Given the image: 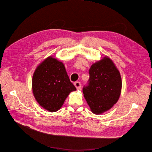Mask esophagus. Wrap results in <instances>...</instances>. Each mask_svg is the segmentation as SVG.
I'll list each match as a JSON object with an SVG mask.
<instances>
[{"mask_svg":"<svg viewBox=\"0 0 152 152\" xmlns=\"http://www.w3.org/2000/svg\"><path fill=\"white\" fill-rule=\"evenodd\" d=\"M74 86H75V87L77 88V89H80V87H81V84L80 82H75L74 83Z\"/></svg>","mask_w":152,"mask_h":152,"instance_id":"obj_1","label":"esophagus"}]
</instances>
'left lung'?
<instances>
[{"label": "left lung", "mask_w": 152, "mask_h": 152, "mask_svg": "<svg viewBox=\"0 0 152 152\" xmlns=\"http://www.w3.org/2000/svg\"><path fill=\"white\" fill-rule=\"evenodd\" d=\"M89 73L88 85L82 90L84 96L91 112L102 114L111 108L120 97V72L112 59L105 56L93 64Z\"/></svg>", "instance_id": "left-lung-1"}]
</instances>
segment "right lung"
<instances>
[{"instance_id": "obj_1", "label": "right lung", "mask_w": 152, "mask_h": 152, "mask_svg": "<svg viewBox=\"0 0 152 152\" xmlns=\"http://www.w3.org/2000/svg\"><path fill=\"white\" fill-rule=\"evenodd\" d=\"M32 91L40 106L54 112L61 108L69 94L76 88L70 82L63 63L49 56L35 69Z\"/></svg>"}]
</instances>
